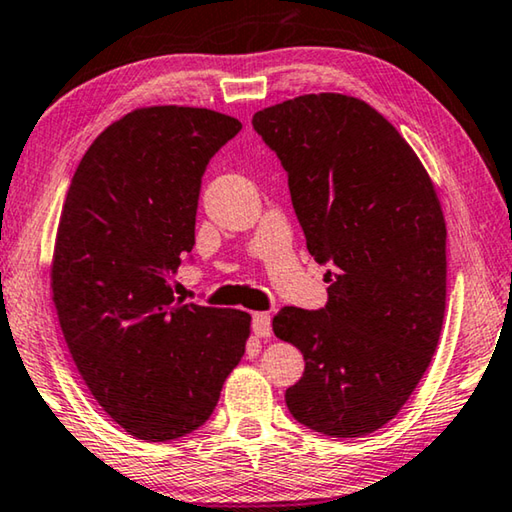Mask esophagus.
Here are the masks:
<instances>
[{
    "label": "esophagus",
    "mask_w": 512,
    "mask_h": 512,
    "mask_svg": "<svg viewBox=\"0 0 512 512\" xmlns=\"http://www.w3.org/2000/svg\"><path fill=\"white\" fill-rule=\"evenodd\" d=\"M253 332L257 337H269L271 335V314H266V312L253 314Z\"/></svg>",
    "instance_id": "34e87169"
}]
</instances>
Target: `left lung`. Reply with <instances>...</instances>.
<instances>
[{
    "mask_svg": "<svg viewBox=\"0 0 512 512\" xmlns=\"http://www.w3.org/2000/svg\"><path fill=\"white\" fill-rule=\"evenodd\" d=\"M278 154L328 303L282 307L273 332L305 360L285 394L300 424L330 437L383 428L415 392L440 342L446 223L415 150L351 95H300L253 116Z\"/></svg>",
    "mask_w": 512,
    "mask_h": 512,
    "instance_id": "8db88e82",
    "label": "left lung"
}]
</instances>
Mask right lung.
I'll return each instance as SVG.
<instances>
[{"label": "right lung", "mask_w": 512, "mask_h": 512, "mask_svg": "<svg viewBox=\"0 0 512 512\" xmlns=\"http://www.w3.org/2000/svg\"><path fill=\"white\" fill-rule=\"evenodd\" d=\"M239 129L212 109H134L91 143L63 202L52 259L63 337L102 410L145 442L205 424L246 353L248 312L173 291L202 175Z\"/></svg>", "instance_id": "add662e5"}]
</instances>
